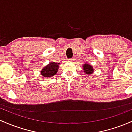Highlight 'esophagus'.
Returning a JSON list of instances; mask_svg holds the SVG:
<instances>
[{
    "label": "esophagus",
    "instance_id": "obj_1",
    "mask_svg": "<svg viewBox=\"0 0 132 132\" xmlns=\"http://www.w3.org/2000/svg\"><path fill=\"white\" fill-rule=\"evenodd\" d=\"M69 60L70 61H75V58H71V59H69Z\"/></svg>",
    "mask_w": 132,
    "mask_h": 132
}]
</instances>
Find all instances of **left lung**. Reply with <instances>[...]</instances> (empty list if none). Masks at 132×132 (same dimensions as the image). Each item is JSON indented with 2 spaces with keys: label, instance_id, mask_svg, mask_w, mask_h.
I'll use <instances>...</instances> for the list:
<instances>
[{
  "label": "left lung",
  "instance_id": "left-lung-1",
  "mask_svg": "<svg viewBox=\"0 0 132 132\" xmlns=\"http://www.w3.org/2000/svg\"><path fill=\"white\" fill-rule=\"evenodd\" d=\"M82 69H83L84 73L88 75H92L94 72L93 67L92 65L88 63L84 64V65L82 66Z\"/></svg>",
  "mask_w": 132,
  "mask_h": 132
}]
</instances>
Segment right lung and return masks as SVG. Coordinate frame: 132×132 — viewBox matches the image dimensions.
<instances>
[{"mask_svg":"<svg viewBox=\"0 0 132 132\" xmlns=\"http://www.w3.org/2000/svg\"><path fill=\"white\" fill-rule=\"evenodd\" d=\"M59 63L51 62L45 66L40 71V75L44 78H52L54 76L59 69Z\"/></svg>","mask_w":132,"mask_h":132,"instance_id":"right-lung-1","label":"right lung"}]
</instances>
